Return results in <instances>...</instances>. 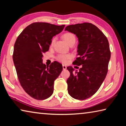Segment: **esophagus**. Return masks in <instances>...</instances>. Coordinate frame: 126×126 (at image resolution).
I'll list each match as a JSON object with an SVG mask.
<instances>
[{
  "label": "esophagus",
  "instance_id": "1",
  "mask_svg": "<svg viewBox=\"0 0 126 126\" xmlns=\"http://www.w3.org/2000/svg\"><path fill=\"white\" fill-rule=\"evenodd\" d=\"M67 69V67L65 65H63V70H65Z\"/></svg>",
  "mask_w": 126,
  "mask_h": 126
}]
</instances>
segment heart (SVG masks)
I'll return each instance as SVG.
<instances>
[{
  "label": "heart",
  "instance_id": "b5f03b06",
  "mask_svg": "<svg viewBox=\"0 0 126 126\" xmlns=\"http://www.w3.org/2000/svg\"><path fill=\"white\" fill-rule=\"evenodd\" d=\"M64 40L67 43L69 44H71L72 43H75L76 42V37L73 33H65L62 36ZM55 37L53 38V39L51 40L50 42V47H53L54 45L55 41ZM71 58V55L70 54H58L56 57V59L57 60L61 62L62 63H67V62L69 59Z\"/></svg>",
  "mask_w": 126,
  "mask_h": 126
}]
</instances>
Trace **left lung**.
<instances>
[{
  "label": "left lung",
  "instance_id": "8db88e82",
  "mask_svg": "<svg viewBox=\"0 0 126 126\" xmlns=\"http://www.w3.org/2000/svg\"><path fill=\"white\" fill-rule=\"evenodd\" d=\"M65 31L78 38L79 57L73 64L81 65L79 71L74 72L71 66L67 68L71 74L67 80L68 93L76 99H86L97 92L107 76L110 58L109 43L101 30L92 23L70 25Z\"/></svg>",
  "mask_w": 126,
  "mask_h": 126
}]
</instances>
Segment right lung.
<instances>
[{
  "label": "right lung",
  "mask_w": 126,
  "mask_h": 126,
  "mask_svg": "<svg viewBox=\"0 0 126 126\" xmlns=\"http://www.w3.org/2000/svg\"><path fill=\"white\" fill-rule=\"evenodd\" d=\"M65 25L35 22L23 30L16 41L13 59L21 86L33 98L44 100L52 95L54 82L63 70L57 61L49 66L43 63L44 53L52 38L63 31Z\"/></svg>",
  "instance_id": "obj_1"
}]
</instances>
